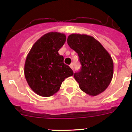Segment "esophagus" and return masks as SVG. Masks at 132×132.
<instances>
[{"mask_svg":"<svg viewBox=\"0 0 132 132\" xmlns=\"http://www.w3.org/2000/svg\"><path fill=\"white\" fill-rule=\"evenodd\" d=\"M70 67L72 69V70H73V63H71V64L70 65Z\"/></svg>","mask_w":132,"mask_h":132,"instance_id":"1","label":"esophagus"}]
</instances>
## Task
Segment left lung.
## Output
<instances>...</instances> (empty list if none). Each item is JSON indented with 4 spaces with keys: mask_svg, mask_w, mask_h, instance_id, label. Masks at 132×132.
<instances>
[{
    "mask_svg": "<svg viewBox=\"0 0 132 132\" xmlns=\"http://www.w3.org/2000/svg\"><path fill=\"white\" fill-rule=\"evenodd\" d=\"M70 47L78 54L82 67L74 77L82 91L90 96L103 93L114 73V63L109 53L94 37L71 34L68 38Z\"/></svg>",
    "mask_w": 132,
    "mask_h": 132,
    "instance_id": "obj_1",
    "label": "left lung"
}]
</instances>
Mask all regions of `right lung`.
Segmentation results:
<instances>
[{
  "mask_svg": "<svg viewBox=\"0 0 132 132\" xmlns=\"http://www.w3.org/2000/svg\"><path fill=\"white\" fill-rule=\"evenodd\" d=\"M66 36L63 33L50 32L41 36L29 51L24 66L25 79L35 93L48 97L56 93L66 78L73 75L64 57L59 54Z\"/></svg>",
  "mask_w": 132,
  "mask_h": 132,
  "instance_id": "add662e5",
  "label": "right lung"
}]
</instances>
